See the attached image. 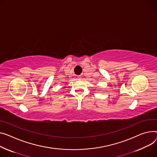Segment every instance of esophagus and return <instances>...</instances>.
<instances>
[{
    "mask_svg": "<svg viewBox=\"0 0 157 157\" xmlns=\"http://www.w3.org/2000/svg\"><path fill=\"white\" fill-rule=\"evenodd\" d=\"M78 78H81V76H79Z\"/></svg>",
    "mask_w": 157,
    "mask_h": 157,
    "instance_id": "esophagus-1",
    "label": "esophagus"
}]
</instances>
